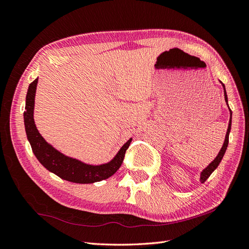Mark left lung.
<instances>
[{
  "label": "left lung",
  "instance_id": "obj_1",
  "mask_svg": "<svg viewBox=\"0 0 249 249\" xmlns=\"http://www.w3.org/2000/svg\"><path fill=\"white\" fill-rule=\"evenodd\" d=\"M221 84H222V83H221ZM222 86H223V89H224V98H225V102H226V105L228 106V104H227V94H226L225 87H224L223 84H222ZM228 109H230V107H228ZM230 112H231V118H230V124H228V127H227V132H226V135H225L224 143H223L222 147H221V150H220L219 154L217 155V157L214 158V159L212 161V162H211L210 164H208L202 172H201V175H200V181H201V183L205 182L206 179L211 176V174H212L214 170L217 169L219 163L221 162V160H222V158H223V156H224L225 152H226L227 145H228V137H230V132H231V115H232V113H231V109H230Z\"/></svg>",
  "mask_w": 249,
  "mask_h": 249
}]
</instances>
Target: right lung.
Wrapping results in <instances>:
<instances>
[{"instance_id": "obj_1", "label": "right lung", "mask_w": 249, "mask_h": 249, "mask_svg": "<svg viewBox=\"0 0 249 249\" xmlns=\"http://www.w3.org/2000/svg\"><path fill=\"white\" fill-rule=\"evenodd\" d=\"M36 85L37 78L29 85L28 91H27L24 124L26 135L30 142L32 152L35 153L39 162L59 178L74 183H94L109 178L115 174L123 163L125 151L129 147L132 138L122 146V149L110 162L105 164H87L77 159L64 155L63 153L58 152L47 142L36 129L35 119H33Z\"/></svg>"}]
</instances>
